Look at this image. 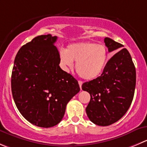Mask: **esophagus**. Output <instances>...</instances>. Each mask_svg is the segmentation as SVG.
<instances>
[{"label":"esophagus","mask_w":147,"mask_h":147,"mask_svg":"<svg viewBox=\"0 0 147 147\" xmlns=\"http://www.w3.org/2000/svg\"><path fill=\"white\" fill-rule=\"evenodd\" d=\"M82 84H83V82H82V81H79V86H80L81 90H82Z\"/></svg>","instance_id":"1"}]
</instances>
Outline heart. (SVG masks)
Instances as JSON below:
<instances>
[{
    "mask_svg": "<svg viewBox=\"0 0 147 147\" xmlns=\"http://www.w3.org/2000/svg\"><path fill=\"white\" fill-rule=\"evenodd\" d=\"M108 58L107 49L104 45L94 42H79L71 44L66 51L60 53V61L65 68L72 67L76 62L78 74L85 80H93L101 75Z\"/></svg>",
    "mask_w": 147,
    "mask_h": 147,
    "instance_id": "obj_1",
    "label": "heart"
}]
</instances>
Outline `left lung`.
<instances>
[{
    "instance_id": "8db88e82",
    "label": "left lung",
    "mask_w": 147,
    "mask_h": 147,
    "mask_svg": "<svg viewBox=\"0 0 147 147\" xmlns=\"http://www.w3.org/2000/svg\"><path fill=\"white\" fill-rule=\"evenodd\" d=\"M104 42L109 52L123 47L109 37ZM135 86V66L129 52L123 48L109 60L101 76L82 84L91 97L86 108L88 118L101 126L119 121L131 106Z\"/></svg>"
}]
</instances>
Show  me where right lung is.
<instances>
[{
  "label": "right lung",
  "instance_id": "add662e5",
  "mask_svg": "<svg viewBox=\"0 0 147 147\" xmlns=\"http://www.w3.org/2000/svg\"><path fill=\"white\" fill-rule=\"evenodd\" d=\"M57 37L40 35L22 46L14 60L11 91L29 123L50 128L61 121L68 102L80 91L77 80L59 66Z\"/></svg>",
  "mask_w": 147,
  "mask_h": 147
}]
</instances>
